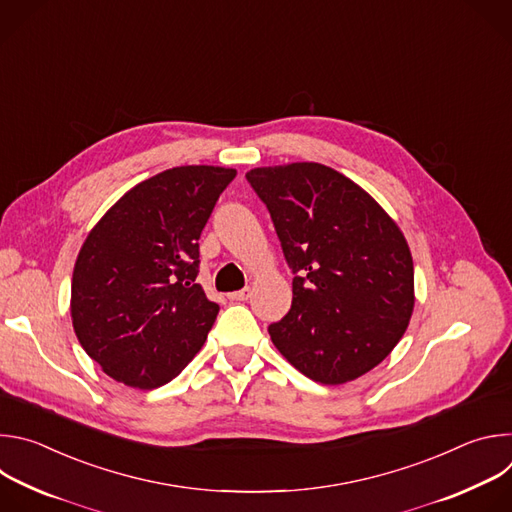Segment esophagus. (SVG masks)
Here are the masks:
<instances>
[{"label":"esophagus","mask_w":512,"mask_h":512,"mask_svg":"<svg viewBox=\"0 0 512 512\" xmlns=\"http://www.w3.org/2000/svg\"><path fill=\"white\" fill-rule=\"evenodd\" d=\"M251 287H245V289H239V291H235V294H229V300H233V302H247L249 298H251Z\"/></svg>","instance_id":"obj_1"}]
</instances>
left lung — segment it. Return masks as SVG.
Masks as SVG:
<instances>
[{"label": "left lung", "instance_id": "left-lung-1", "mask_svg": "<svg viewBox=\"0 0 512 512\" xmlns=\"http://www.w3.org/2000/svg\"><path fill=\"white\" fill-rule=\"evenodd\" d=\"M267 206L291 281L289 312L269 324L275 348L322 385L369 373L413 312V259L391 216L340 172L298 162L247 172Z\"/></svg>", "mask_w": 512, "mask_h": 512}]
</instances>
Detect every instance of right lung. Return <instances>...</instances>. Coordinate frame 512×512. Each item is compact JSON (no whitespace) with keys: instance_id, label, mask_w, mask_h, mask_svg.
I'll return each instance as SVG.
<instances>
[{"instance_id":"1","label":"right lung","mask_w":512,"mask_h":512,"mask_svg":"<svg viewBox=\"0 0 512 512\" xmlns=\"http://www.w3.org/2000/svg\"><path fill=\"white\" fill-rule=\"evenodd\" d=\"M231 168L180 166L121 196L89 233L70 314L85 352L115 381L156 389L182 373L218 314L196 283L198 239Z\"/></svg>"}]
</instances>
